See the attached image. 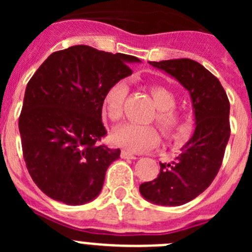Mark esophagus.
I'll return each mask as SVG.
<instances>
[{
	"mask_svg": "<svg viewBox=\"0 0 252 252\" xmlns=\"http://www.w3.org/2000/svg\"><path fill=\"white\" fill-rule=\"evenodd\" d=\"M121 158H122V159H136V155L131 154L130 151L122 150L121 151Z\"/></svg>",
	"mask_w": 252,
	"mask_h": 252,
	"instance_id": "esophagus-1",
	"label": "esophagus"
}]
</instances>
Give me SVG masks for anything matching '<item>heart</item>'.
<instances>
[{"label":"heart","mask_w":252,"mask_h":252,"mask_svg":"<svg viewBox=\"0 0 252 252\" xmlns=\"http://www.w3.org/2000/svg\"><path fill=\"white\" fill-rule=\"evenodd\" d=\"M127 93L128 87L124 81L116 82L107 90L102 102V111L111 122L116 124L122 119L124 102ZM149 93L157 107V112L149 122L157 124L162 136L168 139L179 136L184 127V117L183 113L174 107L177 103L174 92L164 86L154 84L149 87ZM112 141L131 153H142L157 145L159 135L153 126L125 124L113 131Z\"/></svg>","instance_id":"b5f03b06"}]
</instances>
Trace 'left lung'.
Instances as JSON below:
<instances>
[{
  "label": "left lung",
  "instance_id": "1",
  "mask_svg": "<svg viewBox=\"0 0 252 252\" xmlns=\"http://www.w3.org/2000/svg\"><path fill=\"white\" fill-rule=\"evenodd\" d=\"M188 90L195 116L193 136L171 162H160V173L140 186L145 199L161 206H182L203 193L222 165L230 139V101L220 81L192 59L150 62Z\"/></svg>",
  "mask_w": 252,
  "mask_h": 252
}]
</instances>
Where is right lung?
I'll return each instance as SVG.
<instances>
[{"label":"right lung","mask_w":252,"mask_h":252,"mask_svg":"<svg viewBox=\"0 0 252 252\" xmlns=\"http://www.w3.org/2000/svg\"><path fill=\"white\" fill-rule=\"evenodd\" d=\"M136 57L87 45L49 55L26 86L19 119L22 154L34 183L69 206L94 199L120 149L97 142L107 135L102 102L107 90L132 73Z\"/></svg>","instance_id":"right-lung-1"}]
</instances>
